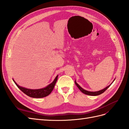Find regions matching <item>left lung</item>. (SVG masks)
<instances>
[{
	"label": "left lung",
	"instance_id": "8db88e82",
	"mask_svg": "<svg viewBox=\"0 0 129 129\" xmlns=\"http://www.w3.org/2000/svg\"><path fill=\"white\" fill-rule=\"evenodd\" d=\"M114 81H115V80H114ZM75 84L76 85V86L78 87V88H79V89L80 90V91H81V92H82L83 93H84V94H86V95H90V96H97V95H101V93H103L105 90H107L109 87H110V85H111V84H112V83H111L110 85H108V87H107L106 88H105L104 89H102V90H99V91H95V92H92V91H87V90H85L83 89V88H82L80 86V85L76 83V81H75Z\"/></svg>",
	"mask_w": 129,
	"mask_h": 129
}]
</instances>
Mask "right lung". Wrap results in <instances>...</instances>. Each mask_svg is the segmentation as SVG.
<instances>
[{
	"label": "right lung",
	"mask_w": 129,
	"mask_h": 129,
	"mask_svg": "<svg viewBox=\"0 0 129 129\" xmlns=\"http://www.w3.org/2000/svg\"><path fill=\"white\" fill-rule=\"evenodd\" d=\"M57 77L58 75L56 76L55 79H54L53 82L49 84L48 86H47L44 88L39 89H30L20 87L15 83V82L13 80L15 84L17 85V86L19 88V89L21 90L23 92L25 93L27 96L30 97H33V98H42V97L49 95L51 93L54 88V86H55V84L57 80Z\"/></svg>",
	"instance_id": "right-lung-1"
}]
</instances>
